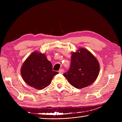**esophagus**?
Listing matches in <instances>:
<instances>
[{"label": "esophagus", "mask_w": 122, "mask_h": 122, "mask_svg": "<svg viewBox=\"0 0 122 122\" xmlns=\"http://www.w3.org/2000/svg\"><path fill=\"white\" fill-rule=\"evenodd\" d=\"M64 70L63 69H60V70H59V73H61V74H63V73H64Z\"/></svg>", "instance_id": "1"}]
</instances>
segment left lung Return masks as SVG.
<instances>
[{"mask_svg": "<svg viewBox=\"0 0 122 122\" xmlns=\"http://www.w3.org/2000/svg\"><path fill=\"white\" fill-rule=\"evenodd\" d=\"M99 71L100 66L96 58L89 51L82 48L72 53L71 66L63 75L73 86L79 89L93 83Z\"/></svg>", "mask_w": 122, "mask_h": 122, "instance_id": "8db88e82", "label": "left lung"}]
</instances>
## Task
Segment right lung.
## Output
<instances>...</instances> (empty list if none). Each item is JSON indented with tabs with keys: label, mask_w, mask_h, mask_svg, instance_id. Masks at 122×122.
Returning <instances> with one entry per match:
<instances>
[{
	"label": "right lung",
	"mask_w": 122,
	"mask_h": 122,
	"mask_svg": "<svg viewBox=\"0 0 122 122\" xmlns=\"http://www.w3.org/2000/svg\"><path fill=\"white\" fill-rule=\"evenodd\" d=\"M52 65L45 54L35 51L26 58L21 68L24 81L29 86L42 90L50 84L58 72L52 70Z\"/></svg>",
	"instance_id": "add662e5"
}]
</instances>
